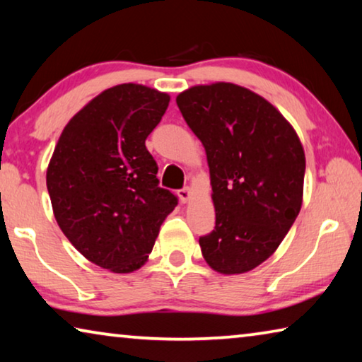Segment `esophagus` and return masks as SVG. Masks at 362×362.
Wrapping results in <instances>:
<instances>
[{
    "label": "esophagus",
    "mask_w": 362,
    "mask_h": 362,
    "mask_svg": "<svg viewBox=\"0 0 362 362\" xmlns=\"http://www.w3.org/2000/svg\"><path fill=\"white\" fill-rule=\"evenodd\" d=\"M177 194H179V198H180L182 203L185 204V203H188L189 196H192V192H189V188H188V187H185V188L179 189V192H177Z\"/></svg>",
    "instance_id": "esophagus-1"
}]
</instances>
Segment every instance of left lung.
<instances>
[{"mask_svg":"<svg viewBox=\"0 0 362 362\" xmlns=\"http://www.w3.org/2000/svg\"><path fill=\"white\" fill-rule=\"evenodd\" d=\"M175 100L209 164L216 228L199 238L201 252L218 273L250 272L298 216L303 146L272 103L241 86H194Z\"/></svg>","mask_w":362,"mask_h":362,"instance_id":"1","label":"left lung"}]
</instances>
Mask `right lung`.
<instances>
[{"mask_svg": "<svg viewBox=\"0 0 362 362\" xmlns=\"http://www.w3.org/2000/svg\"><path fill=\"white\" fill-rule=\"evenodd\" d=\"M169 100L142 84L103 90L65 126L47 166L60 230L86 259L113 273L144 265L179 203L158 185V164L145 146Z\"/></svg>", "mask_w": 362, "mask_h": 362, "instance_id": "right-lung-1", "label": "right lung"}]
</instances>
